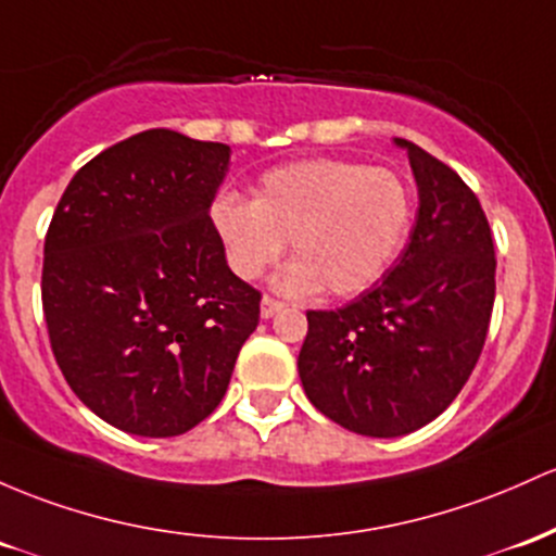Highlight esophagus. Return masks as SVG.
<instances>
[{"label":"esophagus","mask_w":556,"mask_h":556,"mask_svg":"<svg viewBox=\"0 0 556 556\" xmlns=\"http://www.w3.org/2000/svg\"><path fill=\"white\" fill-rule=\"evenodd\" d=\"M277 311H282V303L274 301L271 295L261 298V316H264V319H271V316L277 314Z\"/></svg>","instance_id":"esophagus-1"}]
</instances>
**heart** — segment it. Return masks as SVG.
I'll use <instances>...</instances> for the list:
<instances>
[{
  "label": "heart",
  "instance_id": "1",
  "mask_svg": "<svg viewBox=\"0 0 556 556\" xmlns=\"http://www.w3.org/2000/svg\"><path fill=\"white\" fill-rule=\"evenodd\" d=\"M412 218V192L395 170L334 157L277 166L261 176L253 200L227 192L211 205L213 231L240 279H258L290 240L295 261L274 288L295 298L321 288L362 295L401 253Z\"/></svg>",
  "mask_w": 556,
  "mask_h": 556
}]
</instances>
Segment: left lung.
Returning a JSON list of instances; mask_svg holds the SVG:
<instances>
[{
	"mask_svg": "<svg viewBox=\"0 0 556 556\" xmlns=\"http://www.w3.org/2000/svg\"><path fill=\"white\" fill-rule=\"evenodd\" d=\"M419 208L395 266L338 311H308L298 371L308 401L345 430L399 438L443 414L485 345L496 255L480 200L406 139Z\"/></svg>",
	"mask_w": 556,
	"mask_h": 556,
	"instance_id": "8db88e82",
	"label": "left lung"
}]
</instances>
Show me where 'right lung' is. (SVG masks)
Here are the masks:
<instances>
[{"instance_id": "1", "label": "right lung", "mask_w": 556, "mask_h": 556, "mask_svg": "<svg viewBox=\"0 0 556 556\" xmlns=\"http://www.w3.org/2000/svg\"><path fill=\"white\" fill-rule=\"evenodd\" d=\"M229 148L150 129L91 157L45 240L54 362L108 425L170 438L222 404L261 292L227 266L211 203Z\"/></svg>"}]
</instances>
